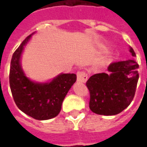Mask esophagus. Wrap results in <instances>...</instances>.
I'll use <instances>...</instances> for the list:
<instances>
[{
	"label": "esophagus",
	"mask_w": 147,
	"mask_h": 147,
	"mask_svg": "<svg viewBox=\"0 0 147 147\" xmlns=\"http://www.w3.org/2000/svg\"><path fill=\"white\" fill-rule=\"evenodd\" d=\"M87 73L84 71H78L77 72V81L80 82V83H85L87 80Z\"/></svg>",
	"instance_id": "esophagus-1"
}]
</instances>
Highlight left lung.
<instances>
[{"label": "left lung", "mask_w": 147, "mask_h": 147, "mask_svg": "<svg viewBox=\"0 0 147 147\" xmlns=\"http://www.w3.org/2000/svg\"><path fill=\"white\" fill-rule=\"evenodd\" d=\"M132 57L136 53L129 48ZM139 64L135 60L113 62L109 64V73L95 74L86 82L90 91L89 107L93 113L113 116L120 113L131 104L136 94Z\"/></svg>", "instance_id": "left-lung-1"}]
</instances>
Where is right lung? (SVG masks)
Returning <instances> with one entry per match:
<instances>
[{"label":"right lung","instance_id":"right-lung-1","mask_svg":"<svg viewBox=\"0 0 147 147\" xmlns=\"http://www.w3.org/2000/svg\"><path fill=\"white\" fill-rule=\"evenodd\" d=\"M32 34L24 39L12 55L9 74L10 88L15 102L22 112L35 120H49L57 117L61 112L65 96L76 81V75L61 73L47 83H38L27 78L20 60L24 47Z\"/></svg>","mask_w":147,"mask_h":147}]
</instances>
